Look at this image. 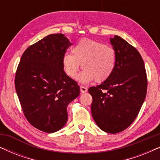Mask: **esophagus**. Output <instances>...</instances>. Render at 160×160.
I'll return each mask as SVG.
<instances>
[{"mask_svg":"<svg viewBox=\"0 0 160 160\" xmlns=\"http://www.w3.org/2000/svg\"><path fill=\"white\" fill-rule=\"evenodd\" d=\"M80 90H81V92H82V93H85V92H87V87H84V86H81L80 87Z\"/></svg>","mask_w":160,"mask_h":160,"instance_id":"esophagus-1","label":"esophagus"}]
</instances>
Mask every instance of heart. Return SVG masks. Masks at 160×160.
<instances>
[{
  "label": "heart",
  "mask_w": 160,
  "mask_h": 160,
  "mask_svg": "<svg viewBox=\"0 0 160 160\" xmlns=\"http://www.w3.org/2000/svg\"><path fill=\"white\" fill-rule=\"evenodd\" d=\"M72 53L63 56L64 71L69 77L74 78L82 66L84 70L78 76V80L83 84L94 80L103 82L112 75L115 69V50L99 41L82 39L74 46Z\"/></svg>",
  "instance_id": "obj_1"
}]
</instances>
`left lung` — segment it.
Segmentation results:
<instances>
[{"instance_id": "1", "label": "left lung", "mask_w": 160, "mask_h": 160, "mask_svg": "<svg viewBox=\"0 0 160 160\" xmlns=\"http://www.w3.org/2000/svg\"><path fill=\"white\" fill-rule=\"evenodd\" d=\"M117 54L112 75L101 84L89 87L92 115L102 130L118 133L138 114L147 92V76L138 51L121 37L110 38Z\"/></svg>"}]
</instances>
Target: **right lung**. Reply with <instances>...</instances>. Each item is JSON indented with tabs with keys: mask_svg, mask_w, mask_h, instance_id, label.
<instances>
[{
	"mask_svg": "<svg viewBox=\"0 0 160 160\" xmlns=\"http://www.w3.org/2000/svg\"><path fill=\"white\" fill-rule=\"evenodd\" d=\"M71 44L62 33L49 35L24 52L17 67L15 88L24 115L43 132L65 126L68 105L80 94L77 82L63 70V56Z\"/></svg>",
	"mask_w": 160,
	"mask_h": 160,
	"instance_id": "right-lung-1",
	"label": "right lung"
}]
</instances>
